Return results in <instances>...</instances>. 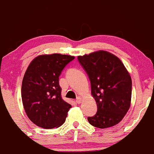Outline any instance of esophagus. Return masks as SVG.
Masks as SVG:
<instances>
[{
    "label": "esophagus",
    "mask_w": 154,
    "mask_h": 154,
    "mask_svg": "<svg viewBox=\"0 0 154 154\" xmlns=\"http://www.w3.org/2000/svg\"><path fill=\"white\" fill-rule=\"evenodd\" d=\"M76 102L78 103V104H81V103H82V98H80V97L77 98V99H76Z\"/></svg>",
    "instance_id": "esophagus-1"
}]
</instances>
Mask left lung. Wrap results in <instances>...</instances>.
Wrapping results in <instances>:
<instances>
[{
  "label": "left lung",
  "mask_w": 154,
  "mask_h": 154,
  "mask_svg": "<svg viewBox=\"0 0 154 154\" xmlns=\"http://www.w3.org/2000/svg\"><path fill=\"white\" fill-rule=\"evenodd\" d=\"M78 60L89 77L91 95L98 107L95 115L88 118V122L98 128L115 126L131 106L129 72L119 58L104 50L79 56Z\"/></svg>",
  "instance_id": "left-lung-1"
}]
</instances>
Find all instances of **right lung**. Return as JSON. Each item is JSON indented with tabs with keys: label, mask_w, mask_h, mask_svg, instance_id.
Listing matches in <instances>:
<instances>
[{
	"label": "right lung",
	"mask_w": 154,
	"mask_h": 154,
	"mask_svg": "<svg viewBox=\"0 0 154 154\" xmlns=\"http://www.w3.org/2000/svg\"><path fill=\"white\" fill-rule=\"evenodd\" d=\"M74 56L40 55L29 63L22 82L21 97L29 119L45 129L64 124L71 105L62 98L59 76Z\"/></svg>",
	"instance_id": "obj_1"
}]
</instances>
